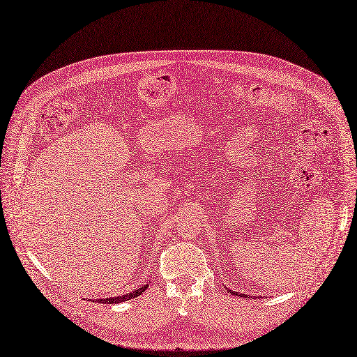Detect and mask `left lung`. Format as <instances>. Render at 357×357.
<instances>
[{
  "instance_id": "left-lung-1",
  "label": "left lung",
  "mask_w": 357,
  "mask_h": 357,
  "mask_svg": "<svg viewBox=\"0 0 357 357\" xmlns=\"http://www.w3.org/2000/svg\"><path fill=\"white\" fill-rule=\"evenodd\" d=\"M227 291H230L231 294H235V296H241V298H248V296H246V294H243V293H238V291H231L230 289H227ZM254 298H255V296H254Z\"/></svg>"
}]
</instances>
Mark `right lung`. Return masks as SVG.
I'll use <instances>...</instances> for the list:
<instances>
[{"label": "right lung", "instance_id": "obj_1", "mask_svg": "<svg viewBox=\"0 0 357 357\" xmlns=\"http://www.w3.org/2000/svg\"><path fill=\"white\" fill-rule=\"evenodd\" d=\"M149 284H144L142 286L140 289H135L134 291H130L128 294H122V296H115V298H103V299H89V301H93V302H98V303H121V302H126V301H130V299H134L137 296H140V294L143 291H146Z\"/></svg>", "mask_w": 357, "mask_h": 357}]
</instances>
